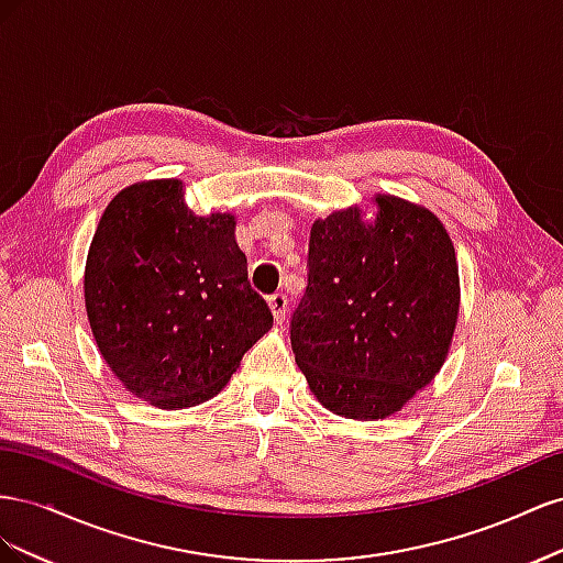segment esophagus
Segmentation results:
<instances>
[{
    "mask_svg": "<svg viewBox=\"0 0 563 563\" xmlns=\"http://www.w3.org/2000/svg\"><path fill=\"white\" fill-rule=\"evenodd\" d=\"M269 310H272V314H275L277 323H284V319L288 314V300H286V296L284 294L269 296Z\"/></svg>",
    "mask_w": 563,
    "mask_h": 563,
    "instance_id": "34e87169",
    "label": "esophagus"
}]
</instances>
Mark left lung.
I'll list each match as a JSON object with an SVG mask.
<instances>
[{
    "label": "left lung",
    "mask_w": 563,
    "mask_h": 563,
    "mask_svg": "<svg viewBox=\"0 0 563 563\" xmlns=\"http://www.w3.org/2000/svg\"><path fill=\"white\" fill-rule=\"evenodd\" d=\"M310 275L291 319L296 364L323 408L383 420L444 366L460 312L451 236L430 211L376 195V218L333 211L310 230Z\"/></svg>",
    "instance_id": "obj_1"
}]
</instances>
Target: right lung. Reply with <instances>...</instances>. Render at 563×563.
<instances>
[{
  "mask_svg": "<svg viewBox=\"0 0 563 563\" xmlns=\"http://www.w3.org/2000/svg\"><path fill=\"white\" fill-rule=\"evenodd\" d=\"M183 180L124 187L89 246L84 302L96 345L139 399L178 411L216 397L272 329L232 213L195 216Z\"/></svg>",
  "mask_w": 563,
  "mask_h": 563,
  "instance_id": "1",
  "label": "right lung"
}]
</instances>
